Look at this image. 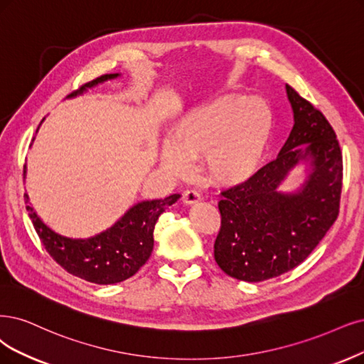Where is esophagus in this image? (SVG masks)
I'll return each instance as SVG.
<instances>
[{
  "mask_svg": "<svg viewBox=\"0 0 364 364\" xmlns=\"http://www.w3.org/2000/svg\"><path fill=\"white\" fill-rule=\"evenodd\" d=\"M200 200V195L196 192V191H186L183 193V203L187 204V205H193V204H198Z\"/></svg>",
  "mask_w": 364,
  "mask_h": 364,
  "instance_id": "34e87169",
  "label": "esophagus"
}]
</instances>
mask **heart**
I'll list each match as a JSON object with an SVG mask.
<instances>
[{"label": "heart", "instance_id": "heart-1", "mask_svg": "<svg viewBox=\"0 0 364 364\" xmlns=\"http://www.w3.org/2000/svg\"><path fill=\"white\" fill-rule=\"evenodd\" d=\"M273 133L270 106L258 97L225 94L186 111L171 141L160 148V164L172 175H186L202 157L210 181L238 186L257 173Z\"/></svg>", "mask_w": 364, "mask_h": 364}]
</instances>
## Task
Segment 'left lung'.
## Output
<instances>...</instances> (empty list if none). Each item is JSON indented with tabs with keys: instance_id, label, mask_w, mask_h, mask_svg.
<instances>
[{
	"instance_id": "left-lung-1",
	"label": "left lung",
	"mask_w": 364,
	"mask_h": 364,
	"mask_svg": "<svg viewBox=\"0 0 364 364\" xmlns=\"http://www.w3.org/2000/svg\"><path fill=\"white\" fill-rule=\"evenodd\" d=\"M294 126L276 160L250 180L222 192L214 259L231 277L262 282L300 265L338 219L342 153L327 118L287 85ZM305 165V181L282 191L287 175Z\"/></svg>"
}]
</instances>
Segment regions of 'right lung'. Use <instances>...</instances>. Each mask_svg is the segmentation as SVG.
<instances>
[{"instance_id": "add662e5", "label": "right lung", "mask_w": 364, "mask_h": 364, "mask_svg": "<svg viewBox=\"0 0 364 364\" xmlns=\"http://www.w3.org/2000/svg\"><path fill=\"white\" fill-rule=\"evenodd\" d=\"M118 76L119 73H111L94 79L72 92L69 99ZM23 178H26V166L23 168ZM178 198L180 195L175 193L165 199L141 200L130 207L111 228L88 238L65 237L50 230L37 216L26 193L25 204L45 249L65 272L91 284L111 285L132 277L148 261L154 246L156 222L161 213L177 203Z\"/></svg>"}]
</instances>
